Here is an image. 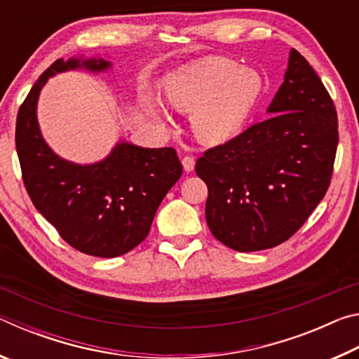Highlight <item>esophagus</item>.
Masks as SVG:
<instances>
[{
  "label": "esophagus",
  "instance_id": "esophagus-1",
  "mask_svg": "<svg viewBox=\"0 0 359 359\" xmlns=\"http://www.w3.org/2000/svg\"><path fill=\"white\" fill-rule=\"evenodd\" d=\"M182 165H184V169L187 172H191L194 169V158L191 155L184 156V160H182Z\"/></svg>",
  "mask_w": 359,
  "mask_h": 359
}]
</instances>
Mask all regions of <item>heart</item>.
<instances>
[{
    "instance_id": "obj_1",
    "label": "heart",
    "mask_w": 359,
    "mask_h": 359,
    "mask_svg": "<svg viewBox=\"0 0 359 359\" xmlns=\"http://www.w3.org/2000/svg\"><path fill=\"white\" fill-rule=\"evenodd\" d=\"M261 87L257 71L222 57L187 65L163 82L169 104L190 114L194 136L205 144H222L239 135Z\"/></svg>"
}]
</instances>
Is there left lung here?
Returning <instances> with one entry per match:
<instances>
[{"mask_svg": "<svg viewBox=\"0 0 359 359\" xmlns=\"http://www.w3.org/2000/svg\"><path fill=\"white\" fill-rule=\"evenodd\" d=\"M267 114L239 136L205 150L194 166L209 190V229L238 252L288 241L325 198L332 177L336 107L294 48Z\"/></svg>", "mask_w": 359, "mask_h": 359, "instance_id": "1", "label": "left lung"}]
</instances>
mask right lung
Here are the masks:
<instances>
[{
  "instance_id": "add662e5",
  "label": "right lung",
  "mask_w": 359,
  "mask_h": 359,
  "mask_svg": "<svg viewBox=\"0 0 359 359\" xmlns=\"http://www.w3.org/2000/svg\"><path fill=\"white\" fill-rule=\"evenodd\" d=\"M104 71L102 58H60L34 82L17 114L15 149L22 179L34 208L71 247L115 258L147 238L158 205L180 179L172 147L144 149L118 142L95 165H76L53 154L41 136L36 106L42 87L57 72Z\"/></svg>"
}]
</instances>
